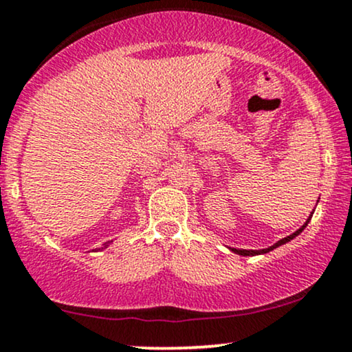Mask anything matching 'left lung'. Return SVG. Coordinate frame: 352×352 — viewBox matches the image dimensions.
I'll return each mask as SVG.
<instances>
[{
  "mask_svg": "<svg viewBox=\"0 0 352 352\" xmlns=\"http://www.w3.org/2000/svg\"><path fill=\"white\" fill-rule=\"evenodd\" d=\"M311 217H313V211H311L310 217H308L307 221L303 223V226H302V228H298L297 231L292 232V234H290V236H287V238H283V239H280V241H277V243H275L274 245H270V248H265V249H256V251H254V249H236V248H230V251H232L234 254H239V256H261V254H267V252H270V251H274L275 248H278V245L287 244V243H289V241H292L294 238H297V236L300 234V232H302V231L305 230V228L308 226V223H310Z\"/></svg>",
  "mask_w": 352,
  "mask_h": 352,
  "instance_id": "8db88e82",
  "label": "left lung"
}]
</instances>
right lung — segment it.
Wrapping results in <instances>:
<instances>
[{
    "instance_id": "1",
    "label": "right lung",
    "mask_w": 352,
    "mask_h": 352,
    "mask_svg": "<svg viewBox=\"0 0 352 352\" xmlns=\"http://www.w3.org/2000/svg\"><path fill=\"white\" fill-rule=\"evenodd\" d=\"M111 243H113V241H109V243H108V244H104V245H103V248H101V249H107V248H108V245H109V244H111ZM101 249H100V251H101Z\"/></svg>"
}]
</instances>
